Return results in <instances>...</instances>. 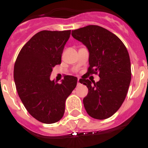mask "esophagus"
<instances>
[{"label":"esophagus","instance_id":"obj_1","mask_svg":"<svg viewBox=\"0 0 148 148\" xmlns=\"http://www.w3.org/2000/svg\"><path fill=\"white\" fill-rule=\"evenodd\" d=\"M81 84V79L80 78H78V82H77V85H80Z\"/></svg>","mask_w":148,"mask_h":148}]
</instances>
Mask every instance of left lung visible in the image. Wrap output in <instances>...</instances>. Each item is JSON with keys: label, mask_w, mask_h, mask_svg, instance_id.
<instances>
[{"label": "left lung", "mask_w": 148, "mask_h": 148, "mask_svg": "<svg viewBox=\"0 0 148 148\" xmlns=\"http://www.w3.org/2000/svg\"><path fill=\"white\" fill-rule=\"evenodd\" d=\"M72 35L89 51L87 75L99 73L95 83L81 78L88 88L84 98L89 116L105 119L113 116L125 101L131 81L130 56L125 44L116 35L101 27L89 25L72 30Z\"/></svg>", "instance_id": "8db88e82"}]
</instances>
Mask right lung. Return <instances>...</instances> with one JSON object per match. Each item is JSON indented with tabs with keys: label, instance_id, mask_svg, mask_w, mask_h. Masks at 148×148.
I'll list each match as a JSON object with an SVG mask.
<instances>
[{
	"label": "right lung",
	"instance_id": "add662e5",
	"mask_svg": "<svg viewBox=\"0 0 148 148\" xmlns=\"http://www.w3.org/2000/svg\"><path fill=\"white\" fill-rule=\"evenodd\" d=\"M70 30H43L23 46L14 66V81L22 103L32 117L53 124L64 116L66 98L75 88L78 78L66 75L58 84L50 80L53 68L61 55Z\"/></svg>",
	"mask_w": 148,
	"mask_h": 148
}]
</instances>
